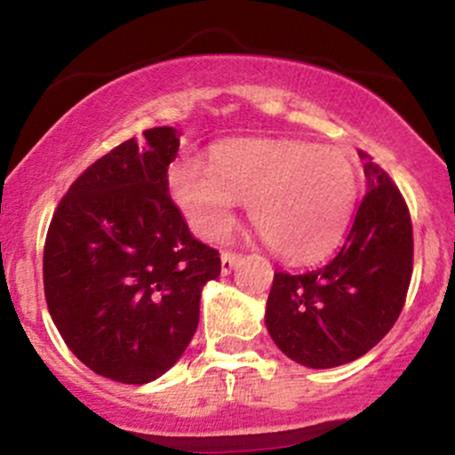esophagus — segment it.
Returning a JSON list of instances; mask_svg holds the SVG:
<instances>
[{
    "label": "esophagus",
    "instance_id": "34e87169",
    "mask_svg": "<svg viewBox=\"0 0 455 455\" xmlns=\"http://www.w3.org/2000/svg\"><path fill=\"white\" fill-rule=\"evenodd\" d=\"M222 274L228 275L231 271L235 269V265L239 263V259H242V254L237 252H231V250H227V252H222Z\"/></svg>",
    "mask_w": 455,
    "mask_h": 455
}]
</instances>
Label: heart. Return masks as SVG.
Listing matches in <instances>:
<instances>
[{"label": "heart", "mask_w": 455, "mask_h": 455, "mask_svg": "<svg viewBox=\"0 0 455 455\" xmlns=\"http://www.w3.org/2000/svg\"><path fill=\"white\" fill-rule=\"evenodd\" d=\"M169 190L188 227L218 242L235 227L237 203L269 250L286 260H315L340 242L357 195L348 151L297 139L235 140L213 154L212 171L177 160Z\"/></svg>", "instance_id": "obj_1"}]
</instances>
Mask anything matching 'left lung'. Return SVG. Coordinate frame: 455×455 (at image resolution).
<instances>
[{
    "label": "left lung",
    "mask_w": 455,
    "mask_h": 455,
    "mask_svg": "<svg viewBox=\"0 0 455 455\" xmlns=\"http://www.w3.org/2000/svg\"><path fill=\"white\" fill-rule=\"evenodd\" d=\"M368 190L336 257L304 274H274L265 325L286 357L307 368L355 362L387 336L412 275L404 196L365 151Z\"/></svg>",
    "instance_id": "obj_1"
}]
</instances>
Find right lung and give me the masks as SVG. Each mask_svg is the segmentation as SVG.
Segmentation results:
<instances>
[{
    "label": "right lung",
    "mask_w": 455,
    "mask_h": 455,
    "mask_svg": "<svg viewBox=\"0 0 455 455\" xmlns=\"http://www.w3.org/2000/svg\"><path fill=\"white\" fill-rule=\"evenodd\" d=\"M128 139L87 166L49 224L43 278L66 347L128 385L162 377L190 344L218 250L192 237L169 195L175 128Z\"/></svg>",
    "instance_id": "add662e5"
}]
</instances>
